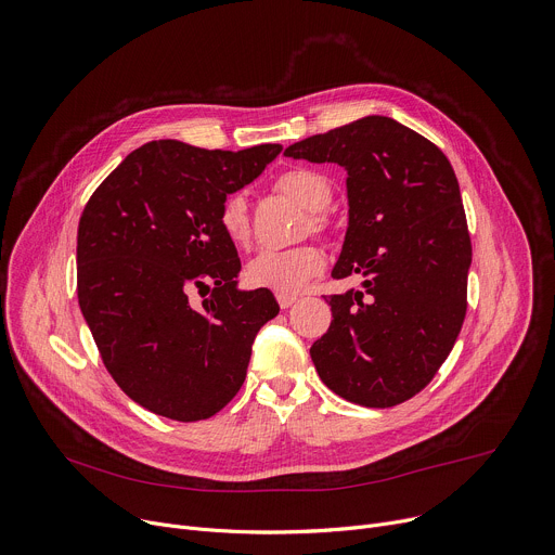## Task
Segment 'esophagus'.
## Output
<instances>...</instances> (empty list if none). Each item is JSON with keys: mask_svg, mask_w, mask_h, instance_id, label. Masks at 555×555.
Returning <instances> with one entry per match:
<instances>
[{"mask_svg": "<svg viewBox=\"0 0 555 555\" xmlns=\"http://www.w3.org/2000/svg\"><path fill=\"white\" fill-rule=\"evenodd\" d=\"M281 309H289L294 302H296V296H276Z\"/></svg>", "mask_w": 555, "mask_h": 555, "instance_id": "obj_1", "label": "esophagus"}]
</instances>
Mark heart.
Returning a JSON list of instances; mask_svg holds the SVG:
<instances>
[{
    "label": "heart",
    "mask_w": 555,
    "mask_h": 555,
    "mask_svg": "<svg viewBox=\"0 0 555 555\" xmlns=\"http://www.w3.org/2000/svg\"><path fill=\"white\" fill-rule=\"evenodd\" d=\"M276 189L309 210V225L323 228L321 212L332 204L334 189L327 176L313 169H292L276 180ZM219 225L228 242L246 246L250 240L248 199L244 193H232L223 199L219 210ZM327 266L325 255L315 246H298L289 250H263L246 266V283L255 289H268L279 296L300 294L311 279L323 274Z\"/></svg>",
    "instance_id": "b5f03b06"
}]
</instances>
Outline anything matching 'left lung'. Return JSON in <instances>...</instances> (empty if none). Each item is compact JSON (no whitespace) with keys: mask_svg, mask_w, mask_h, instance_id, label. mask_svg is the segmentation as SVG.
<instances>
[{"mask_svg":"<svg viewBox=\"0 0 555 555\" xmlns=\"http://www.w3.org/2000/svg\"><path fill=\"white\" fill-rule=\"evenodd\" d=\"M285 155L347 171L349 225L332 276H362V292L330 296L334 321L309 349L313 366L347 402L402 404L439 371L465 319L472 246L456 176L441 149L388 116L309 135Z\"/></svg>","mask_w":555,"mask_h":555,"instance_id":"obj_1","label":"left lung"}]
</instances>
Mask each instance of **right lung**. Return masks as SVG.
<instances>
[{
	"instance_id": "right-lung-1",
	"label": "right lung",
	"mask_w": 555,
	"mask_h": 555,
	"mask_svg": "<svg viewBox=\"0 0 555 555\" xmlns=\"http://www.w3.org/2000/svg\"><path fill=\"white\" fill-rule=\"evenodd\" d=\"M281 149L153 140L90 197L76 236L78 305L107 371L142 409L199 422L242 388L253 343L279 305L268 289H240V255L219 210ZM193 288L211 296L193 306Z\"/></svg>"
}]
</instances>
